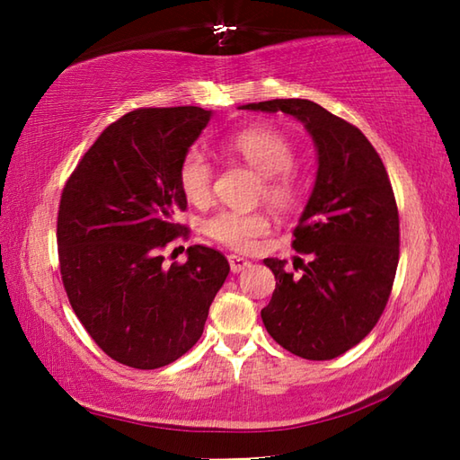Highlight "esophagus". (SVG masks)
Here are the masks:
<instances>
[{"mask_svg":"<svg viewBox=\"0 0 460 460\" xmlns=\"http://www.w3.org/2000/svg\"><path fill=\"white\" fill-rule=\"evenodd\" d=\"M249 265H251V262H249L247 259H243V257H239V255H229V267H231L233 272L245 270Z\"/></svg>","mask_w":460,"mask_h":460,"instance_id":"1","label":"esophagus"}]
</instances>
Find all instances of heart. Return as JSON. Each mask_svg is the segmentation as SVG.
I'll return each instance as SVG.
<instances>
[{
  "label": "heart",
  "mask_w": 460,
  "mask_h": 460,
  "mask_svg": "<svg viewBox=\"0 0 460 460\" xmlns=\"http://www.w3.org/2000/svg\"><path fill=\"white\" fill-rule=\"evenodd\" d=\"M225 150L261 173L257 195L277 211L296 208L305 185L292 168L296 152L290 138L272 126H249L231 134ZM213 164L198 146L183 152L178 164V185L183 198L193 205H205L213 191ZM270 229L269 217L261 211L219 209L201 221L205 235L233 251H249Z\"/></svg>",
  "instance_id": "b5f03b06"
}]
</instances>
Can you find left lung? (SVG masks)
<instances>
[{"mask_svg":"<svg viewBox=\"0 0 460 460\" xmlns=\"http://www.w3.org/2000/svg\"><path fill=\"white\" fill-rule=\"evenodd\" d=\"M243 109L295 116L316 144V183L292 231V247L310 262L295 277L285 261L265 259L277 288L261 318L290 354L334 359L374 330L392 295L399 262L392 181L361 130L316 102L277 99Z\"/></svg>","mask_w":460,"mask_h":460,"instance_id":"1","label":"left lung"}]
</instances>
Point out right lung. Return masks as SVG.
Returning <instances> with one entry per match:
<instances>
[{"mask_svg":"<svg viewBox=\"0 0 460 460\" xmlns=\"http://www.w3.org/2000/svg\"><path fill=\"white\" fill-rule=\"evenodd\" d=\"M199 106L136 109L112 122L66 180L57 215L58 269L68 302L106 356L136 369L168 366L203 334L229 275L223 252L162 251L188 227L178 185L183 152L208 126Z\"/></svg>","mask_w":460,"mask_h":460,"instance_id":"1","label":"right lung"}]
</instances>
